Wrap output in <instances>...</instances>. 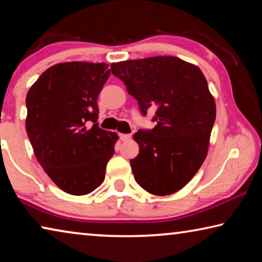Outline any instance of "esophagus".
<instances>
[{
  "label": "esophagus",
  "mask_w": 262,
  "mask_h": 262,
  "mask_svg": "<svg viewBox=\"0 0 262 262\" xmlns=\"http://www.w3.org/2000/svg\"><path fill=\"white\" fill-rule=\"evenodd\" d=\"M132 137V134H120V140L121 141H128Z\"/></svg>",
  "instance_id": "1"
}]
</instances>
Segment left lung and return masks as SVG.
<instances>
[{"mask_svg":"<svg viewBox=\"0 0 262 262\" xmlns=\"http://www.w3.org/2000/svg\"><path fill=\"white\" fill-rule=\"evenodd\" d=\"M128 94L147 114L156 108L151 130L140 129L134 140L140 152L130 161L136 183L150 194L165 196L185 187L205 162L215 99L198 66L176 56H152L111 64Z\"/></svg>","mask_w":262,"mask_h":262,"instance_id":"1","label":"left lung"}]
</instances>
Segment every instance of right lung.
I'll return each mask as SVG.
<instances>
[{"mask_svg": "<svg viewBox=\"0 0 262 262\" xmlns=\"http://www.w3.org/2000/svg\"><path fill=\"white\" fill-rule=\"evenodd\" d=\"M108 64L63 62L52 66L26 96V132L43 171L57 187L85 195L99 187L114 155L117 133L101 129L99 92L110 77ZM94 122L91 128L86 125Z\"/></svg>", "mask_w": 262, "mask_h": 262, "instance_id": "add662e5", "label": "right lung"}]
</instances>
